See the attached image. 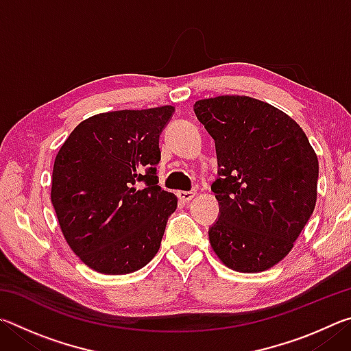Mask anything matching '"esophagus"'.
Listing matches in <instances>:
<instances>
[{"instance_id":"obj_1","label":"esophagus","mask_w":351,"mask_h":351,"mask_svg":"<svg viewBox=\"0 0 351 351\" xmlns=\"http://www.w3.org/2000/svg\"><path fill=\"white\" fill-rule=\"evenodd\" d=\"M195 195H197V193H195L193 190H190V192H178V198L184 201V203H187V201L192 199Z\"/></svg>"}]
</instances>
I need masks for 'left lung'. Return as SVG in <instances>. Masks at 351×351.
Masks as SVG:
<instances>
[{"instance_id":"1","label":"left lung","mask_w":351,"mask_h":351,"mask_svg":"<svg viewBox=\"0 0 351 351\" xmlns=\"http://www.w3.org/2000/svg\"><path fill=\"white\" fill-rule=\"evenodd\" d=\"M193 111L218 159L213 251L234 271L269 269L289 254L316 206V153L295 121L261 100L218 96L198 100Z\"/></svg>"}]
</instances>
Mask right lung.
<instances>
[{
    "instance_id": "1",
    "label": "right lung",
    "mask_w": 351,
    "mask_h": 351,
    "mask_svg": "<svg viewBox=\"0 0 351 351\" xmlns=\"http://www.w3.org/2000/svg\"><path fill=\"white\" fill-rule=\"evenodd\" d=\"M173 112L170 105L102 112L58 150L51 201L69 247L91 269L130 274L161 246L178 204L156 175L159 136Z\"/></svg>"
}]
</instances>
